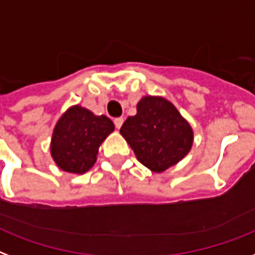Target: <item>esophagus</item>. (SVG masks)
<instances>
[{
  "mask_svg": "<svg viewBox=\"0 0 255 255\" xmlns=\"http://www.w3.org/2000/svg\"><path fill=\"white\" fill-rule=\"evenodd\" d=\"M122 124H124V118L122 117H118L114 120V125H116V128H117V129H120V128H121Z\"/></svg>",
  "mask_w": 255,
  "mask_h": 255,
  "instance_id": "esophagus-1",
  "label": "esophagus"
}]
</instances>
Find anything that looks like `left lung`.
<instances>
[{
  "label": "left lung",
  "mask_w": 255,
  "mask_h": 255,
  "mask_svg": "<svg viewBox=\"0 0 255 255\" xmlns=\"http://www.w3.org/2000/svg\"><path fill=\"white\" fill-rule=\"evenodd\" d=\"M120 133L142 165L162 173L190 151L193 130L175 106L162 97H143L137 114L128 117Z\"/></svg>",
  "instance_id": "8db88e82"
}]
</instances>
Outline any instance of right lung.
<instances>
[{
  "mask_svg": "<svg viewBox=\"0 0 255 255\" xmlns=\"http://www.w3.org/2000/svg\"><path fill=\"white\" fill-rule=\"evenodd\" d=\"M114 130L106 116H94L90 110L72 106L57 122L50 153L65 171L82 174L96 163L98 147Z\"/></svg>",
  "mask_w": 255,
  "mask_h": 255,
  "instance_id": "obj_1",
  "label": "right lung"
}]
</instances>
